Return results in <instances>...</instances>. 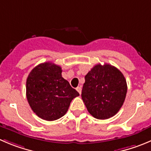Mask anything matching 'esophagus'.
Here are the masks:
<instances>
[{"label":"esophagus","instance_id":"1","mask_svg":"<svg viewBox=\"0 0 151 151\" xmlns=\"http://www.w3.org/2000/svg\"><path fill=\"white\" fill-rule=\"evenodd\" d=\"M76 90L78 92V93H79V94L81 95V87H76Z\"/></svg>","mask_w":151,"mask_h":151}]
</instances>
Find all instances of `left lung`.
Here are the masks:
<instances>
[{"label": "left lung", "instance_id": "8db88e82", "mask_svg": "<svg viewBox=\"0 0 151 151\" xmlns=\"http://www.w3.org/2000/svg\"><path fill=\"white\" fill-rule=\"evenodd\" d=\"M127 90L125 78L120 70L110 64H99L85 76L81 98L93 117L107 119L123 105Z\"/></svg>", "mask_w": 151, "mask_h": 151}]
</instances>
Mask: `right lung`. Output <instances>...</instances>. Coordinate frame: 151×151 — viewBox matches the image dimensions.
Masks as SVG:
<instances>
[{
	"mask_svg": "<svg viewBox=\"0 0 151 151\" xmlns=\"http://www.w3.org/2000/svg\"><path fill=\"white\" fill-rule=\"evenodd\" d=\"M61 67L44 62L32 69L27 79V99L41 119L54 121L65 115L70 102L79 93L61 76Z\"/></svg>",
	"mask_w": 151,
	"mask_h": 151,
	"instance_id": "obj_1",
	"label": "right lung"
}]
</instances>
